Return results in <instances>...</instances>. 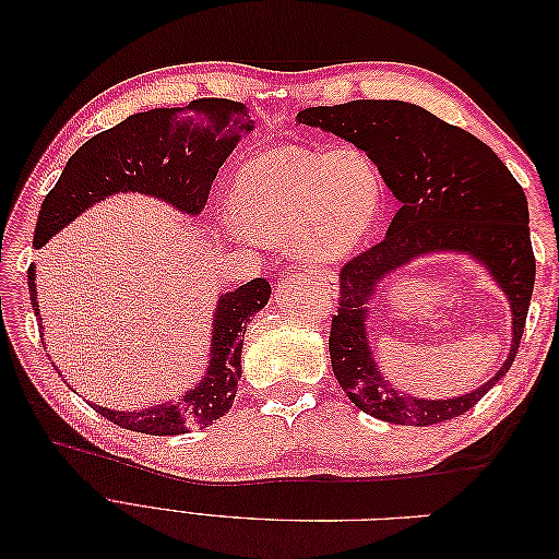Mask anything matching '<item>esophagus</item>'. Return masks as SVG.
Listing matches in <instances>:
<instances>
[{"label":"esophagus","mask_w":559,"mask_h":559,"mask_svg":"<svg viewBox=\"0 0 559 559\" xmlns=\"http://www.w3.org/2000/svg\"><path fill=\"white\" fill-rule=\"evenodd\" d=\"M333 277H319V282H331Z\"/></svg>","instance_id":"1"}]
</instances>
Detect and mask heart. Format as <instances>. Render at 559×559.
I'll return each instance as SVG.
<instances>
[{
    "label": "heart",
    "mask_w": 559,
    "mask_h": 559,
    "mask_svg": "<svg viewBox=\"0 0 559 559\" xmlns=\"http://www.w3.org/2000/svg\"><path fill=\"white\" fill-rule=\"evenodd\" d=\"M380 205L378 173L359 148L263 151L238 167L228 195L233 224L245 235L289 238L310 263L347 257L376 226Z\"/></svg>",
    "instance_id": "obj_1"
}]
</instances>
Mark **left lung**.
<instances>
[{"label": "left lung", "instance_id": "8db88e82", "mask_svg": "<svg viewBox=\"0 0 559 559\" xmlns=\"http://www.w3.org/2000/svg\"><path fill=\"white\" fill-rule=\"evenodd\" d=\"M296 121L329 130L366 151L401 202L386 238L341 267L329 352L343 392L359 411L392 425L429 427L464 415L509 373L527 321L536 259L522 186L485 142L401 99L310 107ZM429 250L476 255L510 296L514 312V345L500 373L473 395L448 402L399 395L379 376L362 324L379 280Z\"/></svg>", "mask_w": 559, "mask_h": 559}]
</instances>
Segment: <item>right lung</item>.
Listing matches in <instances>:
<instances>
[{"instance_id": "1", "label": "right lung", "mask_w": 559, "mask_h": 559, "mask_svg": "<svg viewBox=\"0 0 559 559\" xmlns=\"http://www.w3.org/2000/svg\"><path fill=\"white\" fill-rule=\"evenodd\" d=\"M251 128L247 105L224 97H200L186 107L134 114L95 134L67 160L58 183L44 198L35 247H44L50 235L111 193L138 191L163 198L186 214H200L218 167L230 156L240 134ZM27 284L32 310L39 319L35 265L27 267ZM267 298L270 284L263 277L218 298L210 370L193 392L177 403L151 405L140 413L93 405L95 413L128 431L151 436L205 429L224 417L242 378L240 357L247 324L267 306Z\"/></svg>"}]
</instances>
